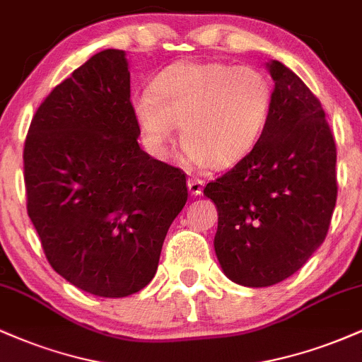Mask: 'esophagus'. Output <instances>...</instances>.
<instances>
[{
	"label": "esophagus",
	"mask_w": 362,
	"mask_h": 362,
	"mask_svg": "<svg viewBox=\"0 0 362 362\" xmlns=\"http://www.w3.org/2000/svg\"><path fill=\"white\" fill-rule=\"evenodd\" d=\"M187 187H189V192L190 195H201L202 189H204V180L201 178H189L187 180Z\"/></svg>",
	"instance_id": "esophagus-1"
}]
</instances>
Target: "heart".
<instances>
[{"label": "heart", "mask_w": 362, "mask_h": 362, "mask_svg": "<svg viewBox=\"0 0 362 362\" xmlns=\"http://www.w3.org/2000/svg\"><path fill=\"white\" fill-rule=\"evenodd\" d=\"M271 105V83L257 69L182 61L158 74L131 110L153 155H163L180 126L190 160L221 170L252 151Z\"/></svg>", "instance_id": "b5f03b06"}]
</instances>
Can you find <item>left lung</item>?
<instances>
[{
    "label": "left lung",
    "instance_id": "1",
    "mask_svg": "<svg viewBox=\"0 0 362 362\" xmlns=\"http://www.w3.org/2000/svg\"><path fill=\"white\" fill-rule=\"evenodd\" d=\"M267 124L255 146L204 195L218 209L214 252L228 279L267 288L300 271L325 240L337 201V149L322 103L269 61Z\"/></svg>",
    "mask_w": 362,
    "mask_h": 362
}]
</instances>
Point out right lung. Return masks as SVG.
<instances>
[{
	"instance_id": "obj_1",
	"label": "right lung",
	"mask_w": 362,
	"mask_h": 362,
	"mask_svg": "<svg viewBox=\"0 0 362 362\" xmlns=\"http://www.w3.org/2000/svg\"><path fill=\"white\" fill-rule=\"evenodd\" d=\"M119 49L91 56L40 103L23 149L27 211L49 264L78 289L124 298L151 282L184 172L139 148Z\"/></svg>"
}]
</instances>
